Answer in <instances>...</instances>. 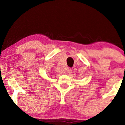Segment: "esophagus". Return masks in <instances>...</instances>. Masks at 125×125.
<instances>
[{"label":"esophagus","instance_id":"esophagus-1","mask_svg":"<svg viewBox=\"0 0 125 125\" xmlns=\"http://www.w3.org/2000/svg\"><path fill=\"white\" fill-rule=\"evenodd\" d=\"M66 71H67V72L69 73V74H70V73H72V69L70 68H68L67 70H66Z\"/></svg>","mask_w":125,"mask_h":125}]
</instances>
